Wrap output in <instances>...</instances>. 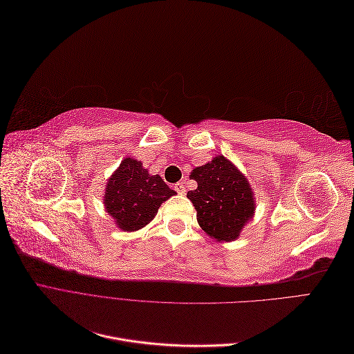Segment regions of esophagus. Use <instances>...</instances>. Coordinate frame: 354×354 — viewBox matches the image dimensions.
<instances>
[{"label": "esophagus", "instance_id": "obj_1", "mask_svg": "<svg viewBox=\"0 0 354 354\" xmlns=\"http://www.w3.org/2000/svg\"><path fill=\"white\" fill-rule=\"evenodd\" d=\"M174 190L177 192V194H180V195H183L185 192H186V186H185V181H178V183L174 186Z\"/></svg>", "mask_w": 354, "mask_h": 354}]
</instances>
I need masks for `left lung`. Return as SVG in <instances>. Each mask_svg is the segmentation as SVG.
I'll return each mask as SVG.
<instances>
[{"label":"left lung","mask_w":354,"mask_h":354,"mask_svg":"<svg viewBox=\"0 0 354 354\" xmlns=\"http://www.w3.org/2000/svg\"><path fill=\"white\" fill-rule=\"evenodd\" d=\"M198 187L187 192L202 230L217 241H233L254 216V196L245 176L230 160L216 156L192 171Z\"/></svg>","instance_id":"8db88e82"}]
</instances>
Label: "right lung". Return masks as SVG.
Instances as JSON below:
<instances>
[{
  "label": "right lung",
  "instance_id": "add662e5",
  "mask_svg": "<svg viewBox=\"0 0 354 354\" xmlns=\"http://www.w3.org/2000/svg\"><path fill=\"white\" fill-rule=\"evenodd\" d=\"M176 195L159 176H151L136 159H124L106 186L104 207L120 229H142L158 212L160 203Z\"/></svg>",
  "mask_w": 354,
  "mask_h": 354
}]
</instances>
